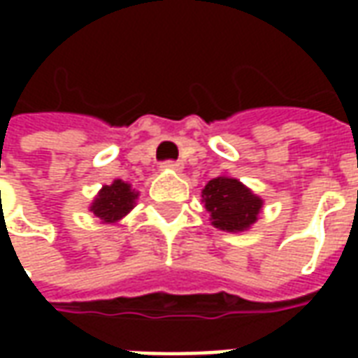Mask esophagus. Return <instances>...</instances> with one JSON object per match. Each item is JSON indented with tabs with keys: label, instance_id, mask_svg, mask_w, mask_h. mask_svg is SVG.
I'll return each mask as SVG.
<instances>
[{
	"label": "esophagus",
	"instance_id": "34e87169",
	"mask_svg": "<svg viewBox=\"0 0 358 358\" xmlns=\"http://www.w3.org/2000/svg\"><path fill=\"white\" fill-rule=\"evenodd\" d=\"M163 166L164 169H172V171H182L184 169V164L180 163V161H164Z\"/></svg>",
	"mask_w": 358,
	"mask_h": 358
}]
</instances>
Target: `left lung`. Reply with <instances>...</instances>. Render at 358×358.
Returning a JSON list of instances; mask_svg holds the SVG:
<instances>
[{"label": "left lung", "instance_id": "1", "mask_svg": "<svg viewBox=\"0 0 358 358\" xmlns=\"http://www.w3.org/2000/svg\"><path fill=\"white\" fill-rule=\"evenodd\" d=\"M205 209L209 210L210 224L224 232H243L255 224L263 209V199L255 195L240 180L218 176L209 180L201 192Z\"/></svg>", "mask_w": 358, "mask_h": 358}]
</instances>
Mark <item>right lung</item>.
Instances as JSON below:
<instances>
[{
  "instance_id": "obj_1",
  "label": "right lung",
  "mask_w": 358,
  "mask_h": 358,
  "mask_svg": "<svg viewBox=\"0 0 358 358\" xmlns=\"http://www.w3.org/2000/svg\"><path fill=\"white\" fill-rule=\"evenodd\" d=\"M136 199H138V192L132 189L130 184L122 180H115L110 186H103L99 189L94 203L90 205V210L105 224H115L134 209Z\"/></svg>"
}]
</instances>
